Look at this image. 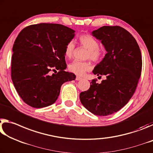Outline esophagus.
Here are the masks:
<instances>
[{"label": "esophagus", "mask_w": 153, "mask_h": 153, "mask_svg": "<svg viewBox=\"0 0 153 153\" xmlns=\"http://www.w3.org/2000/svg\"><path fill=\"white\" fill-rule=\"evenodd\" d=\"M82 78H81V77L79 76H76V81H80V80H81Z\"/></svg>", "instance_id": "34e87169"}]
</instances>
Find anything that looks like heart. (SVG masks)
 Here are the masks:
<instances>
[{
  "instance_id": "heart-1",
  "label": "heart",
  "mask_w": 153,
  "mask_h": 153,
  "mask_svg": "<svg viewBox=\"0 0 153 153\" xmlns=\"http://www.w3.org/2000/svg\"><path fill=\"white\" fill-rule=\"evenodd\" d=\"M79 43L88 49L87 58H90L94 62H98L103 56V50L98 47L99 44L97 40L89 34H82L79 37ZM74 51V44L72 41L69 42L65 48V57L71 59L73 56ZM68 69L72 73L82 76L86 72L91 69V64L89 62H81L74 60L69 64Z\"/></svg>"
}]
</instances>
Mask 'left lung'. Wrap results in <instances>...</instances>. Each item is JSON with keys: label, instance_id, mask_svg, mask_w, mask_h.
I'll return each mask as SVG.
<instances>
[{"label": "left lung", "instance_id": "obj_1", "mask_svg": "<svg viewBox=\"0 0 153 153\" xmlns=\"http://www.w3.org/2000/svg\"><path fill=\"white\" fill-rule=\"evenodd\" d=\"M91 34L106 51L93 73L106 79L101 83L92 80L80 100L91 113L107 116L121 109L134 95L142 71L141 51L134 37L122 27L102 26Z\"/></svg>", "mask_w": 153, "mask_h": 153}]
</instances>
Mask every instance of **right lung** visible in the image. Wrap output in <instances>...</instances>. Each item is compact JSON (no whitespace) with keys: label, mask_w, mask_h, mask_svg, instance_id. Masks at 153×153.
I'll list each match as a JSON object with an SVG mask.
<instances>
[{"label":"right lung","mask_w":153,"mask_h":153,"mask_svg":"<svg viewBox=\"0 0 153 153\" xmlns=\"http://www.w3.org/2000/svg\"><path fill=\"white\" fill-rule=\"evenodd\" d=\"M74 32L62 24L45 23L30 25L19 32L12 49L11 79L25 103L36 108L50 106L57 100L62 84L76 78L64 71L65 48Z\"/></svg>","instance_id":"obj_1"}]
</instances>
